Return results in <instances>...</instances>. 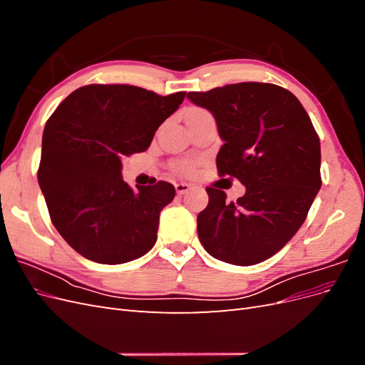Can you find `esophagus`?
<instances>
[{
  "label": "esophagus",
  "instance_id": "esophagus-1",
  "mask_svg": "<svg viewBox=\"0 0 365 365\" xmlns=\"http://www.w3.org/2000/svg\"><path fill=\"white\" fill-rule=\"evenodd\" d=\"M175 190H176V193L178 195H184V193H187L190 190V184H187V182H176L175 184Z\"/></svg>",
  "mask_w": 365,
  "mask_h": 365
}]
</instances>
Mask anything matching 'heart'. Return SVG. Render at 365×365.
Segmentation results:
<instances>
[{
    "label": "heart",
    "instance_id": "heart-1",
    "mask_svg": "<svg viewBox=\"0 0 365 365\" xmlns=\"http://www.w3.org/2000/svg\"><path fill=\"white\" fill-rule=\"evenodd\" d=\"M195 113H202V109L192 108L190 111H189V114H195ZM173 169H175L176 172H180V173L189 175V173L193 170V163H192V161H187V160H184V161H176V163L173 164Z\"/></svg>",
    "mask_w": 365,
    "mask_h": 365
}]
</instances>
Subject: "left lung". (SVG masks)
Instances as JSON below:
<instances>
[{
	"mask_svg": "<svg viewBox=\"0 0 365 365\" xmlns=\"http://www.w3.org/2000/svg\"><path fill=\"white\" fill-rule=\"evenodd\" d=\"M187 98L213 114L224 145L220 176L245 185V195L207 187L208 205L197 215V236L217 260L248 267L280 251L304 222L322 187V148L300 101L272 83L242 82Z\"/></svg>",
	"mask_w": 365,
	"mask_h": 365,
	"instance_id": "left-lung-1",
	"label": "left lung"
}]
</instances>
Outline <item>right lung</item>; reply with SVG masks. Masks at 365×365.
I'll list each match as a JSON object with an SVG mask.
<instances>
[{"mask_svg": "<svg viewBox=\"0 0 365 365\" xmlns=\"http://www.w3.org/2000/svg\"><path fill=\"white\" fill-rule=\"evenodd\" d=\"M185 93L158 96L132 85H86L73 91L42 134L38 182L53 225L88 260L120 264L155 245L161 210L175 187L130 189L121 157L145 152Z\"/></svg>", "mask_w": 365, "mask_h": 365, "instance_id": "obj_1", "label": "right lung"}]
</instances>
